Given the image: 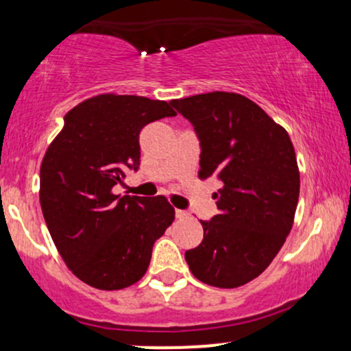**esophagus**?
I'll return each instance as SVG.
<instances>
[{
    "mask_svg": "<svg viewBox=\"0 0 351 351\" xmlns=\"http://www.w3.org/2000/svg\"><path fill=\"white\" fill-rule=\"evenodd\" d=\"M175 216L178 217V219H188V217H189V213H188V211H183V209H176V211H175Z\"/></svg>",
    "mask_w": 351,
    "mask_h": 351,
    "instance_id": "esophagus-1",
    "label": "esophagus"
}]
</instances>
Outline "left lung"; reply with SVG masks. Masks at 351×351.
Returning a JSON list of instances; mask_svg holds the SVG:
<instances>
[{
    "instance_id": "8db88e82",
    "label": "left lung",
    "mask_w": 351,
    "mask_h": 351,
    "mask_svg": "<svg viewBox=\"0 0 351 351\" xmlns=\"http://www.w3.org/2000/svg\"><path fill=\"white\" fill-rule=\"evenodd\" d=\"M199 140V178L217 180L219 209L201 221L204 237L184 252L189 271L213 287L261 276L292 229L300 175L289 134L257 104L231 92L171 100Z\"/></svg>"
}]
</instances>
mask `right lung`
I'll return each mask as SVG.
<instances>
[{
    "instance_id": "add662e5",
    "label": "right lung",
    "mask_w": 351,
    "mask_h": 351,
    "mask_svg": "<svg viewBox=\"0 0 351 351\" xmlns=\"http://www.w3.org/2000/svg\"><path fill=\"white\" fill-rule=\"evenodd\" d=\"M165 100L104 94L64 117L41 165L44 221L67 267L100 291H119L147 272L155 241L175 219L165 196L114 195L140 167L145 125L175 117Z\"/></svg>"
}]
</instances>
